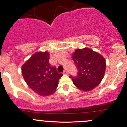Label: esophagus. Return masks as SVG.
Listing matches in <instances>:
<instances>
[{
	"instance_id": "obj_1",
	"label": "esophagus",
	"mask_w": 127,
	"mask_h": 127,
	"mask_svg": "<svg viewBox=\"0 0 127 127\" xmlns=\"http://www.w3.org/2000/svg\"><path fill=\"white\" fill-rule=\"evenodd\" d=\"M63 74H66V75H67V74H68V71H67V70H65V71L63 72Z\"/></svg>"
}]
</instances>
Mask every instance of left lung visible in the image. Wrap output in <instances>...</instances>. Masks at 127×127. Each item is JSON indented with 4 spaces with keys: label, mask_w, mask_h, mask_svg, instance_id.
Masks as SVG:
<instances>
[{
    "label": "left lung",
    "mask_w": 127,
    "mask_h": 127,
    "mask_svg": "<svg viewBox=\"0 0 127 127\" xmlns=\"http://www.w3.org/2000/svg\"><path fill=\"white\" fill-rule=\"evenodd\" d=\"M72 59L78 69L77 76L72 77L73 84L84 92L96 87L104 76L106 63L103 56L90 48H77L72 54Z\"/></svg>",
    "instance_id": "1"
}]
</instances>
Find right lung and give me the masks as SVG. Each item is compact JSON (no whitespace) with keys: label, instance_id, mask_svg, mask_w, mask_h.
Instances as JSON below:
<instances>
[{"label":"right lung","instance_id":"add662e5","mask_svg":"<svg viewBox=\"0 0 127 127\" xmlns=\"http://www.w3.org/2000/svg\"><path fill=\"white\" fill-rule=\"evenodd\" d=\"M48 52L33 54L21 67V73L28 86L42 96L52 95L56 92L58 80L63 76L48 63Z\"/></svg>","mask_w":127,"mask_h":127}]
</instances>
